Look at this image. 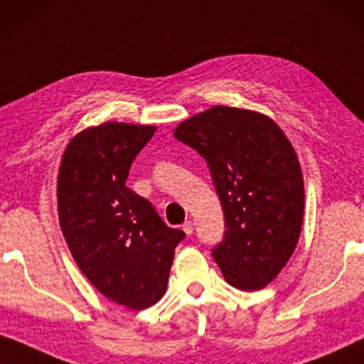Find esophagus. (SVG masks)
<instances>
[{"label":"esophagus","instance_id":"esophagus-1","mask_svg":"<svg viewBox=\"0 0 364 364\" xmlns=\"http://www.w3.org/2000/svg\"><path fill=\"white\" fill-rule=\"evenodd\" d=\"M183 231L186 232L188 235L189 234H193V231H194V224H193V221H186L183 224Z\"/></svg>","mask_w":364,"mask_h":364}]
</instances>
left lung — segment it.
I'll return each mask as SVG.
<instances>
[{
  "instance_id": "obj_1",
  "label": "left lung",
  "mask_w": 364,
  "mask_h": 364,
  "mask_svg": "<svg viewBox=\"0 0 364 364\" xmlns=\"http://www.w3.org/2000/svg\"><path fill=\"white\" fill-rule=\"evenodd\" d=\"M175 138L206 160L224 213L213 257L235 289H264L294 254L304 178L294 146L269 117L218 105L184 120Z\"/></svg>"
}]
</instances>
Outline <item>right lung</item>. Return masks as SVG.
Segmentation results:
<instances>
[{
	"label": "right lung",
	"instance_id": "add662e5",
	"mask_svg": "<svg viewBox=\"0 0 364 364\" xmlns=\"http://www.w3.org/2000/svg\"><path fill=\"white\" fill-rule=\"evenodd\" d=\"M155 130L107 122L80 132L65 148L58 178L59 223L74 260L102 295L133 310L161 299L186 235L125 184Z\"/></svg>",
	"mask_w": 364,
	"mask_h": 364
}]
</instances>
